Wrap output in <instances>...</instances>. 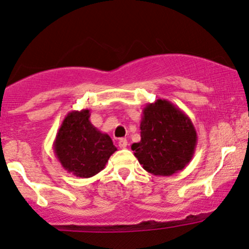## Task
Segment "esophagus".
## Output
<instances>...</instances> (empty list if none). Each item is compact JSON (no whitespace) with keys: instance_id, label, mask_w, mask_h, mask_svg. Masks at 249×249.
I'll list each match as a JSON object with an SVG mask.
<instances>
[{"instance_id":"obj_1","label":"esophagus","mask_w":249,"mask_h":249,"mask_svg":"<svg viewBox=\"0 0 249 249\" xmlns=\"http://www.w3.org/2000/svg\"><path fill=\"white\" fill-rule=\"evenodd\" d=\"M118 146H119V148H126L127 147V140L125 139V138H122V139H119Z\"/></svg>"}]
</instances>
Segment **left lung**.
Wrapping results in <instances>:
<instances>
[{"label": "left lung", "mask_w": 249, "mask_h": 249, "mask_svg": "<svg viewBox=\"0 0 249 249\" xmlns=\"http://www.w3.org/2000/svg\"><path fill=\"white\" fill-rule=\"evenodd\" d=\"M139 142L131 146L142 168L155 176H171L191 162L197 135L190 117L168 100L147 103Z\"/></svg>", "instance_id": "1"}]
</instances>
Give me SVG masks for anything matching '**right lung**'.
Segmentation results:
<instances>
[{"label":"right lung","mask_w":249,"mask_h":249,"mask_svg":"<svg viewBox=\"0 0 249 249\" xmlns=\"http://www.w3.org/2000/svg\"><path fill=\"white\" fill-rule=\"evenodd\" d=\"M88 109L73 110L65 116L56 134L55 155L63 168L80 178L99 174L117 148L111 138L89 121Z\"/></svg>","instance_id":"add662e5"}]
</instances>
